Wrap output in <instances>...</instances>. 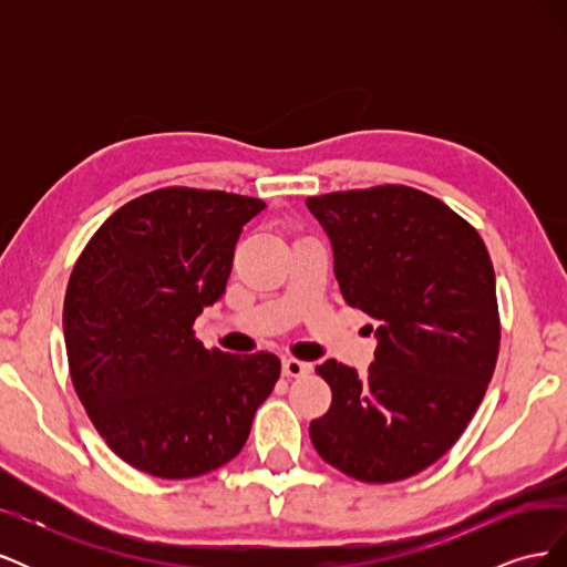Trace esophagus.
I'll return each instance as SVG.
<instances>
[{"instance_id": "obj_1", "label": "esophagus", "mask_w": 567, "mask_h": 567, "mask_svg": "<svg viewBox=\"0 0 567 567\" xmlns=\"http://www.w3.org/2000/svg\"><path fill=\"white\" fill-rule=\"evenodd\" d=\"M281 371H284V375H288V379H300V375L312 371V364L300 362V359H293V357H286L281 362Z\"/></svg>"}]
</instances>
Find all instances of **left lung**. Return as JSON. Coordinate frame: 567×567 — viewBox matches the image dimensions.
<instances>
[{
  "label": "left lung",
  "instance_id": "8db88e82",
  "mask_svg": "<svg viewBox=\"0 0 567 567\" xmlns=\"http://www.w3.org/2000/svg\"><path fill=\"white\" fill-rule=\"evenodd\" d=\"M340 293L379 321L364 375L326 359L319 456L362 483L421 473L466 431L499 354V307L480 234L435 196L385 184L307 198Z\"/></svg>",
  "mask_w": 567,
  "mask_h": 567
}]
</instances>
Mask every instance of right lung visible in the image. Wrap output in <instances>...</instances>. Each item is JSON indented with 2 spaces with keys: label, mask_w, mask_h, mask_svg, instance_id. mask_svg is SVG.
<instances>
[{
  "label": "right lung",
  "mask_w": 567,
  "mask_h": 567,
  "mask_svg": "<svg viewBox=\"0 0 567 567\" xmlns=\"http://www.w3.org/2000/svg\"><path fill=\"white\" fill-rule=\"evenodd\" d=\"M260 198L169 186L115 210L68 281L63 336L80 402L136 471L165 480L225 466L281 373L271 352L205 350L203 307L225 296Z\"/></svg>",
  "instance_id": "1"
}]
</instances>
